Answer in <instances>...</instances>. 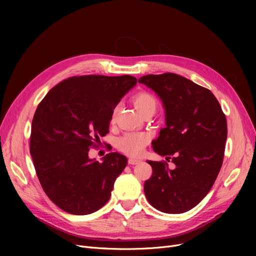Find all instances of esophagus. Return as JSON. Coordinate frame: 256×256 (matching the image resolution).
Listing matches in <instances>:
<instances>
[{
  "label": "esophagus",
  "mask_w": 256,
  "mask_h": 256,
  "mask_svg": "<svg viewBox=\"0 0 256 256\" xmlns=\"http://www.w3.org/2000/svg\"><path fill=\"white\" fill-rule=\"evenodd\" d=\"M141 162V160H138V158H128V164L130 165H137Z\"/></svg>",
  "instance_id": "1"
}]
</instances>
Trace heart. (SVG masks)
<instances>
[{
    "label": "heart",
    "mask_w": 256,
    "mask_h": 256,
    "mask_svg": "<svg viewBox=\"0 0 256 256\" xmlns=\"http://www.w3.org/2000/svg\"><path fill=\"white\" fill-rule=\"evenodd\" d=\"M136 109L142 115L143 113L152 110L156 111L158 102L154 96L148 92H140L132 98ZM117 109L114 110L113 119ZM150 137L144 132H126L117 140V147L119 150L130 156H138L144 150L145 146L148 144Z\"/></svg>",
    "instance_id": "heart-1"
}]
</instances>
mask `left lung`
Returning a JSON list of instances; mask_svg holds the SVG:
<instances>
[{
	"instance_id": "8db88e82",
	"label": "left lung",
	"mask_w": 256,
	"mask_h": 256,
	"mask_svg": "<svg viewBox=\"0 0 256 256\" xmlns=\"http://www.w3.org/2000/svg\"><path fill=\"white\" fill-rule=\"evenodd\" d=\"M139 83L163 102L166 128L152 141L154 150L172 160H147L152 176L144 184L148 202L158 210L182 214L196 206L220 172L227 138L226 117L214 94L182 76L147 74Z\"/></svg>"
}]
</instances>
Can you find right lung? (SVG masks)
<instances>
[{
  "label": "right lung",
  "instance_id": "right-lung-1",
  "mask_svg": "<svg viewBox=\"0 0 256 256\" xmlns=\"http://www.w3.org/2000/svg\"><path fill=\"white\" fill-rule=\"evenodd\" d=\"M137 84L132 76H80L52 88L35 111L30 154L48 197L66 212L89 214L110 199L128 158L110 152L102 162L90 147L109 132L115 106Z\"/></svg>",
  "mask_w": 256,
  "mask_h": 256
}]
</instances>
